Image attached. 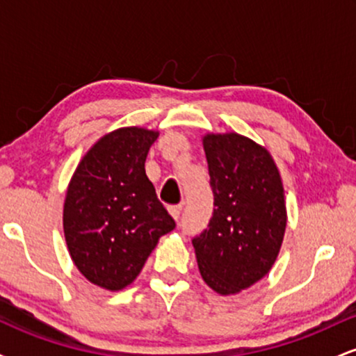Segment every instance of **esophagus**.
<instances>
[{
	"instance_id": "esophagus-1",
	"label": "esophagus",
	"mask_w": 356,
	"mask_h": 356,
	"mask_svg": "<svg viewBox=\"0 0 356 356\" xmlns=\"http://www.w3.org/2000/svg\"><path fill=\"white\" fill-rule=\"evenodd\" d=\"M169 212L175 220H179V219H181V214H182V206H170Z\"/></svg>"
}]
</instances>
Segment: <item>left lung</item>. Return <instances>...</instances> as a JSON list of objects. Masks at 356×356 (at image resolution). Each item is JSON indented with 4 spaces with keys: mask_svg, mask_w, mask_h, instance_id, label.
<instances>
[{
    "mask_svg": "<svg viewBox=\"0 0 356 356\" xmlns=\"http://www.w3.org/2000/svg\"><path fill=\"white\" fill-rule=\"evenodd\" d=\"M214 212L192 239L202 280L219 295L252 286L275 264L286 229L284 189L264 147L239 134L202 138Z\"/></svg>",
    "mask_w": 356,
    "mask_h": 356,
    "instance_id": "obj_1",
    "label": "left lung"
}]
</instances>
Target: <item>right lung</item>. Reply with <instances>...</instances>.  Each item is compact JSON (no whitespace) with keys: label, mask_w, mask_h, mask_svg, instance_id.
I'll list each match as a JSON object with an SVG mask.
<instances>
[{"label":"right lung","mask_w":356,"mask_h":356,"mask_svg":"<svg viewBox=\"0 0 356 356\" xmlns=\"http://www.w3.org/2000/svg\"><path fill=\"white\" fill-rule=\"evenodd\" d=\"M159 132L124 127L85 154L63 206L68 251L90 283L118 291L144 268L175 220L157 199L145 159Z\"/></svg>","instance_id":"add662e5"}]
</instances>
